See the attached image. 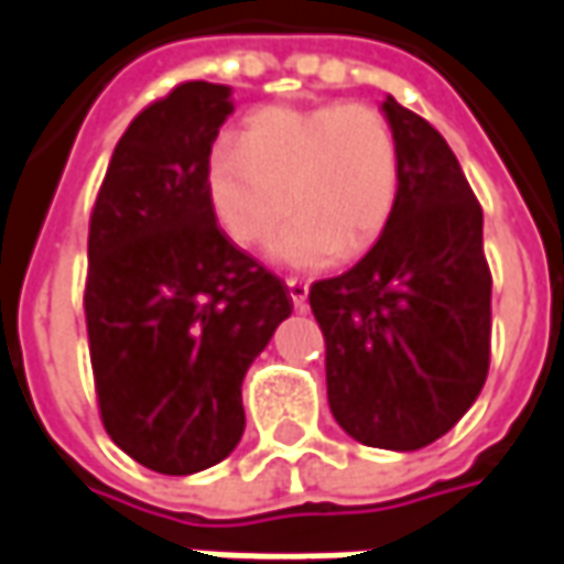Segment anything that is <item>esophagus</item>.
<instances>
[{
    "label": "esophagus",
    "mask_w": 564,
    "mask_h": 564,
    "mask_svg": "<svg viewBox=\"0 0 564 564\" xmlns=\"http://www.w3.org/2000/svg\"><path fill=\"white\" fill-rule=\"evenodd\" d=\"M286 286H290V299H293L295 311H305L307 307V281H302V278H286Z\"/></svg>",
    "instance_id": "obj_1"
}]
</instances>
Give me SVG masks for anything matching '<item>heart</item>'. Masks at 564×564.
Here are the masks:
<instances>
[{"mask_svg":"<svg viewBox=\"0 0 564 564\" xmlns=\"http://www.w3.org/2000/svg\"><path fill=\"white\" fill-rule=\"evenodd\" d=\"M205 186L223 232L241 247L271 241L295 210L271 257L319 269L362 257L387 229L402 193V150L375 105H271L247 117L238 139H217Z\"/></svg>","mask_w":564,"mask_h":564,"instance_id":"b5f03b06","label":"heart"}]
</instances>
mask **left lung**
<instances>
[{
  "instance_id": "obj_1",
  "label": "left lung",
  "mask_w": 564,
  "mask_h": 564,
  "mask_svg": "<svg viewBox=\"0 0 564 564\" xmlns=\"http://www.w3.org/2000/svg\"><path fill=\"white\" fill-rule=\"evenodd\" d=\"M402 193L378 245L307 293L326 338L332 416L366 447L420 449L484 390L492 278L484 210L441 132L392 96Z\"/></svg>"
}]
</instances>
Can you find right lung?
<instances>
[{"mask_svg":"<svg viewBox=\"0 0 564 564\" xmlns=\"http://www.w3.org/2000/svg\"><path fill=\"white\" fill-rule=\"evenodd\" d=\"M232 90L177 84L108 162L87 241L96 399L117 447L160 474L205 471L245 435L241 383L293 314L286 283L235 247L205 169Z\"/></svg>","mask_w":564,"mask_h":564,"instance_id":"add662e5","label":"right lung"}]
</instances>
